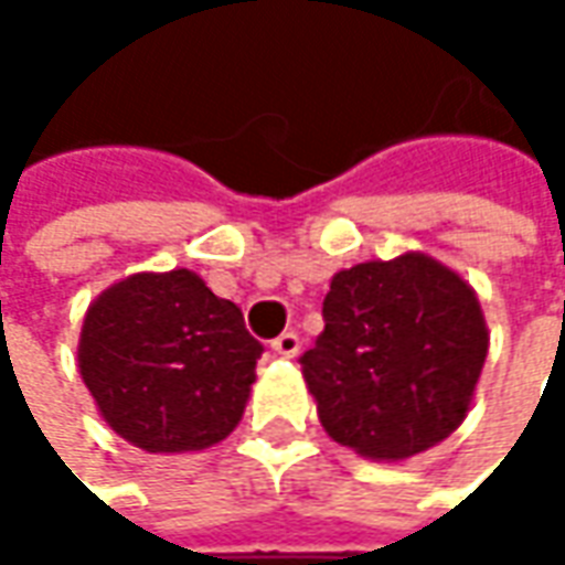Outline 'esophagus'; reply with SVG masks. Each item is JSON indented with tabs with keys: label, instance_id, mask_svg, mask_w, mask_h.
<instances>
[{
	"label": "esophagus",
	"instance_id": "34e87169",
	"mask_svg": "<svg viewBox=\"0 0 565 565\" xmlns=\"http://www.w3.org/2000/svg\"><path fill=\"white\" fill-rule=\"evenodd\" d=\"M273 352L282 355V359H295L301 352V339L292 330H286V333H279V337L273 339Z\"/></svg>",
	"mask_w": 565,
	"mask_h": 565
}]
</instances>
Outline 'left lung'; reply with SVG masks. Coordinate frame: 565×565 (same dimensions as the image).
<instances>
[{"label":"left lung","instance_id":"left-lung-1","mask_svg":"<svg viewBox=\"0 0 565 565\" xmlns=\"http://www.w3.org/2000/svg\"><path fill=\"white\" fill-rule=\"evenodd\" d=\"M484 359L471 286L424 254H402L333 276L323 333L298 361L327 434L396 462L462 424Z\"/></svg>","mask_w":565,"mask_h":565}]
</instances>
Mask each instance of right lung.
I'll return each mask as SVG.
<instances>
[{
	"label": "right lung",
	"mask_w": 565,
	"mask_h": 565,
	"mask_svg": "<svg viewBox=\"0 0 565 565\" xmlns=\"http://www.w3.org/2000/svg\"><path fill=\"white\" fill-rule=\"evenodd\" d=\"M264 345L191 270L138 273L87 308L77 364L106 424L147 452L220 444L242 422Z\"/></svg>",
	"instance_id": "right-lung-1"
}]
</instances>
